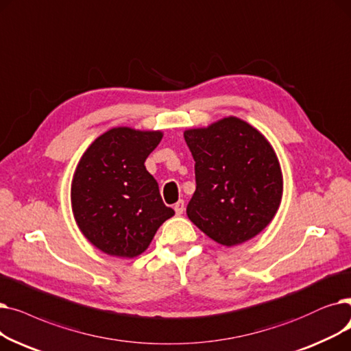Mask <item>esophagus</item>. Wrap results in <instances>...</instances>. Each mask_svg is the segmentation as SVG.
<instances>
[{
    "label": "esophagus",
    "mask_w": 351,
    "mask_h": 351,
    "mask_svg": "<svg viewBox=\"0 0 351 351\" xmlns=\"http://www.w3.org/2000/svg\"><path fill=\"white\" fill-rule=\"evenodd\" d=\"M174 211H176L177 215L182 214V211H184V202H182V199H180V202H177L174 204Z\"/></svg>",
    "instance_id": "34e87169"
}]
</instances>
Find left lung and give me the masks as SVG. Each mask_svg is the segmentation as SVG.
Returning a JSON list of instances; mask_svg holds the SVG:
<instances>
[{"label":"left lung","mask_w":351,"mask_h":351,"mask_svg":"<svg viewBox=\"0 0 351 351\" xmlns=\"http://www.w3.org/2000/svg\"><path fill=\"white\" fill-rule=\"evenodd\" d=\"M195 161L189 219L219 244L231 247L270 224L282 195V174L270 143L254 127L227 117L184 132Z\"/></svg>","instance_id":"1"}]
</instances>
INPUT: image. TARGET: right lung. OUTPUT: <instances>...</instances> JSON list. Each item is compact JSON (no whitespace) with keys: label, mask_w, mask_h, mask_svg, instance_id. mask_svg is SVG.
<instances>
[{"label":"right lung","mask_w":351,"mask_h":351,"mask_svg":"<svg viewBox=\"0 0 351 351\" xmlns=\"http://www.w3.org/2000/svg\"><path fill=\"white\" fill-rule=\"evenodd\" d=\"M161 138V131L111 128L77 165L71 182L74 219L86 239L106 254L137 257L174 215L144 165Z\"/></svg>","instance_id":"obj_1"}]
</instances>
